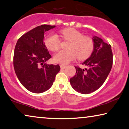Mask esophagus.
Returning <instances> with one entry per match:
<instances>
[{
	"instance_id": "esophagus-1",
	"label": "esophagus",
	"mask_w": 129,
	"mask_h": 129,
	"mask_svg": "<svg viewBox=\"0 0 129 129\" xmlns=\"http://www.w3.org/2000/svg\"><path fill=\"white\" fill-rule=\"evenodd\" d=\"M60 68H61V69H65L66 68V65H64V64H60Z\"/></svg>"
}]
</instances>
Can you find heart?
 <instances>
[{
    "label": "heart",
    "mask_w": 129,
    "mask_h": 129,
    "mask_svg": "<svg viewBox=\"0 0 129 129\" xmlns=\"http://www.w3.org/2000/svg\"><path fill=\"white\" fill-rule=\"evenodd\" d=\"M63 40L70 42L68 51H59L54 55L53 60L60 64H67L77 58L85 60L89 57L94 47V41L90 37L84 36L83 34L73 28L63 29L60 31ZM45 45L51 51H56L60 45V40L55 34H51L45 39Z\"/></svg>",
    "instance_id": "heart-1"
}]
</instances>
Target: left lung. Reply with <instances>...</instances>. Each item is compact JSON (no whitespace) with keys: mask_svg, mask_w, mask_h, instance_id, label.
<instances>
[{"mask_svg":"<svg viewBox=\"0 0 129 129\" xmlns=\"http://www.w3.org/2000/svg\"><path fill=\"white\" fill-rule=\"evenodd\" d=\"M94 50L91 56L82 64L87 66L81 69L75 66L76 75L70 80L73 88L81 94H89L98 89L107 78L113 63V54L111 45L101 38L94 36Z\"/></svg>","mask_w":129,"mask_h":129,"instance_id":"left-lung-1","label":"left lung"}]
</instances>
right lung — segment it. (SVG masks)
<instances>
[{"label":"right lung","mask_w":129,"mask_h":129,"mask_svg":"<svg viewBox=\"0 0 129 129\" xmlns=\"http://www.w3.org/2000/svg\"><path fill=\"white\" fill-rule=\"evenodd\" d=\"M55 27L46 24L38 26L22 35L15 46V73L21 84L32 92L47 91L60 71L59 64L45 63L52 56L45 44L44 34Z\"/></svg>","instance_id":"obj_1"}]
</instances>
